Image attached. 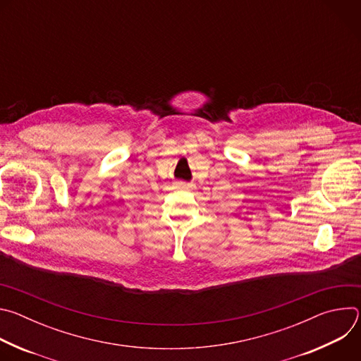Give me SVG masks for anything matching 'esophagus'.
Wrapping results in <instances>:
<instances>
[{
  "label": "esophagus",
  "mask_w": 361,
  "mask_h": 361,
  "mask_svg": "<svg viewBox=\"0 0 361 361\" xmlns=\"http://www.w3.org/2000/svg\"><path fill=\"white\" fill-rule=\"evenodd\" d=\"M192 187H194V184H191V183H185V181H177V183H176V188H177V190L190 191Z\"/></svg>",
  "instance_id": "obj_1"
}]
</instances>
